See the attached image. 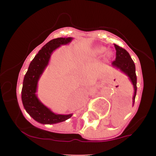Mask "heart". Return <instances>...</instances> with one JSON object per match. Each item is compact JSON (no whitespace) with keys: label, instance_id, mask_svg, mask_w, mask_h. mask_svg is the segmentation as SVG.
<instances>
[{"label":"heart","instance_id":"obj_1","mask_svg":"<svg viewBox=\"0 0 156 156\" xmlns=\"http://www.w3.org/2000/svg\"><path fill=\"white\" fill-rule=\"evenodd\" d=\"M106 50V48H104V47H97V48H96L94 50V53H95L96 55H101L105 53ZM110 56H111V53H106V56H107V57H109Z\"/></svg>","mask_w":156,"mask_h":156}]
</instances>
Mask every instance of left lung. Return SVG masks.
Returning a JSON list of instances; mask_svg holds the SVG:
<instances>
[{
  "instance_id": "1",
  "label": "left lung",
  "mask_w": 156,
  "mask_h": 156,
  "mask_svg": "<svg viewBox=\"0 0 156 156\" xmlns=\"http://www.w3.org/2000/svg\"><path fill=\"white\" fill-rule=\"evenodd\" d=\"M115 48L116 50V57L115 60L112 62V65L115 68L120 69L123 73L128 76L129 80L131 81L134 90L133 97V103H134L136 94V75L135 64L126 50L116 44H115Z\"/></svg>"
}]
</instances>
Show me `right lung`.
<instances>
[{
    "label": "right lung",
    "instance_id": "1",
    "mask_svg": "<svg viewBox=\"0 0 156 156\" xmlns=\"http://www.w3.org/2000/svg\"><path fill=\"white\" fill-rule=\"evenodd\" d=\"M72 39V37H58L50 41L34 56L24 77L22 89L23 106L29 115L41 124L51 125L59 123L70 119L72 115V114H55L41 103L36 95L37 82L45 68L48 66L52 53L61 45L70 43Z\"/></svg>",
    "mask_w": 156,
    "mask_h": 156
}]
</instances>
